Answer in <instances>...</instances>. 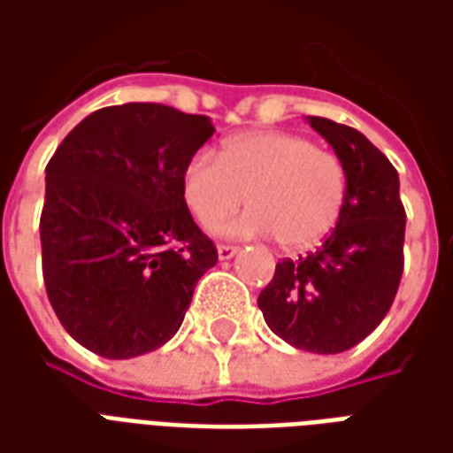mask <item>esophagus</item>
I'll return each instance as SVG.
<instances>
[{
	"label": "esophagus",
	"mask_w": 453,
	"mask_h": 453,
	"mask_svg": "<svg viewBox=\"0 0 453 453\" xmlns=\"http://www.w3.org/2000/svg\"><path fill=\"white\" fill-rule=\"evenodd\" d=\"M235 252H237L235 245H227V242H220V245H218V257H220V259H230Z\"/></svg>",
	"instance_id": "34e87169"
}]
</instances>
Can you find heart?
<instances>
[{
    "instance_id": "1",
    "label": "heart",
    "mask_w": 453,
    "mask_h": 453,
    "mask_svg": "<svg viewBox=\"0 0 453 453\" xmlns=\"http://www.w3.org/2000/svg\"><path fill=\"white\" fill-rule=\"evenodd\" d=\"M347 167L313 140L281 130H250L216 155L196 152L181 169V196L201 226H212L248 201L250 211L213 226L235 237L274 235L286 250L320 242L342 216Z\"/></svg>"
}]
</instances>
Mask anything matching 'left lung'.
<instances>
[{
	"mask_svg": "<svg viewBox=\"0 0 453 453\" xmlns=\"http://www.w3.org/2000/svg\"><path fill=\"white\" fill-rule=\"evenodd\" d=\"M308 123L344 162L347 201L323 245L281 259L257 303L284 342L337 354L373 333L393 305L405 262V208L398 172L359 130L320 116Z\"/></svg>",
	"mask_w": 453,
	"mask_h": 453,
	"instance_id": "1",
	"label": "left lung"
}]
</instances>
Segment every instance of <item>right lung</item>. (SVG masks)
<instances>
[{"mask_svg":"<svg viewBox=\"0 0 453 453\" xmlns=\"http://www.w3.org/2000/svg\"><path fill=\"white\" fill-rule=\"evenodd\" d=\"M211 135L208 116L133 102L89 113L48 162L45 291L94 354L130 359L162 347L216 266V245L181 196V169Z\"/></svg>","mask_w":453,"mask_h":453,"instance_id":"1","label":"right lung"}]
</instances>
